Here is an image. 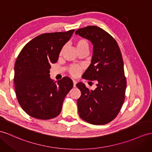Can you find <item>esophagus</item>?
I'll list each match as a JSON object with an SVG mask.
<instances>
[{
  "label": "esophagus",
  "mask_w": 152,
  "mask_h": 152,
  "mask_svg": "<svg viewBox=\"0 0 152 152\" xmlns=\"http://www.w3.org/2000/svg\"><path fill=\"white\" fill-rule=\"evenodd\" d=\"M73 87H75L76 86V84L77 83V81L75 80H73Z\"/></svg>",
  "instance_id": "obj_1"
}]
</instances>
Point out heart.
<instances>
[{
  "label": "heart",
  "instance_id": "b5f03b06",
  "mask_svg": "<svg viewBox=\"0 0 152 152\" xmlns=\"http://www.w3.org/2000/svg\"><path fill=\"white\" fill-rule=\"evenodd\" d=\"M75 46L78 51L82 50H88L89 49V43L88 40L85 39H79L75 42ZM69 72L72 75L76 77L79 75L80 72V68L79 66H72L69 68Z\"/></svg>",
  "mask_w": 152,
  "mask_h": 152
}]
</instances>
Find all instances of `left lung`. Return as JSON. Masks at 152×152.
<instances>
[{"mask_svg": "<svg viewBox=\"0 0 152 152\" xmlns=\"http://www.w3.org/2000/svg\"><path fill=\"white\" fill-rule=\"evenodd\" d=\"M75 34L93 44L91 64L83 78L97 86L91 90L83 83L76 84L81 91L77 100L79 116L92 124H108L117 116L125 99L126 79L120 48L112 35L95 26L77 29Z\"/></svg>", "mask_w": 152, "mask_h": 152, "instance_id": "1", "label": "left lung"}]
</instances>
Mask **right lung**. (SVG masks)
Masks as SVG:
<instances>
[{"label": "right lung", "mask_w": 152, "mask_h": 152, "mask_svg": "<svg viewBox=\"0 0 152 152\" xmlns=\"http://www.w3.org/2000/svg\"><path fill=\"white\" fill-rule=\"evenodd\" d=\"M74 31L43 33L28 42L18 54L15 64V90L18 103L29 116L48 120L60 114L73 84L68 77L57 83L51 80L50 64L57 62Z\"/></svg>", "instance_id": "obj_1"}]
</instances>
